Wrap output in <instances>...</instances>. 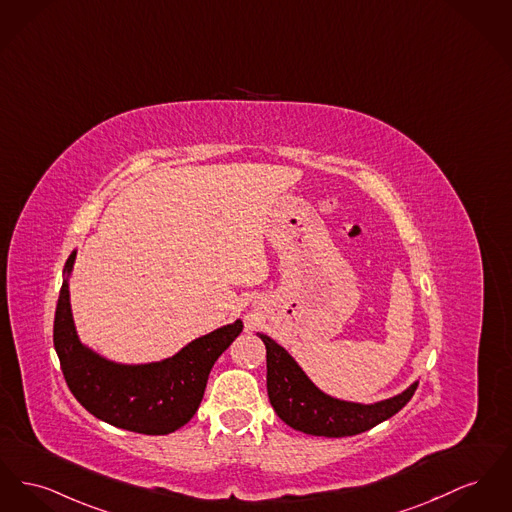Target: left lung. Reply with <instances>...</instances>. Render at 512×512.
Instances as JSON below:
<instances>
[{"label":"left lung","mask_w":512,"mask_h":512,"mask_svg":"<svg viewBox=\"0 0 512 512\" xmlns=\"http://www.w3.org/2000/svg\"><path fill=\"white\" fill-rule=\"evenodd\" d=\"M257 336L267 348V391L274 412L284 423L307 435L350 437L363 433L392 418L418 389L416 381L406 391L375 404L338 400L317 389L298 361L271 336L261 332Z\"/></svg>","instance_id":"left-lung-1"}]
</instances>
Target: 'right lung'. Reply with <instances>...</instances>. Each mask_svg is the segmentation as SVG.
<instances>
[{"instance_id":"add662e5","label":"right lung","mask_w":512,"mask_h":512,"mask_svg":"<svg viewBox=\"0 0 512 512\" xmlns=\"http://www.w3.org/2000/svg\"><path fill=\"white\" fill-rule=\"evenodd\" d=\"M77 251L63 269L54 319V346L65 383L94 418L143 435H168L191 420L203 400L214 361L243 329L240 319L191 340L172 358L127 365L106 360L85 346L73 323L69 274Z\"/></svg>"}]
</instances>
